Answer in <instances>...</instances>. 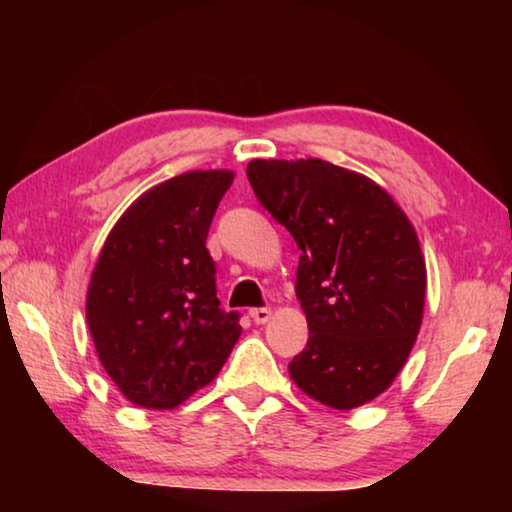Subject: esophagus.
I'll return each mask as SVG.
<instances>
[{
  "label": "esophagus",
  "instance_id": "esophagus-1",
  "mask_svg": "<svg viewBox=\"0 0 512 512\" xmlns=\"http://www.w3.org/2000/svg\"><path fill=\"white\" fill-rule=\"evenodd\" d=\"M272 310L270 307H254V310H249V317L256 321V324H265V321L270 319Z\"/></svg>",
  "mask_w": 512,
  "mask_h": 512
}]
</instances>
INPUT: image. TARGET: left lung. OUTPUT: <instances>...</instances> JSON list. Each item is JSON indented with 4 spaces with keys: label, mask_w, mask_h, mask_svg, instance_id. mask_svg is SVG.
Instances as JSON below:
<instances>
[{
    "label": "left lung",
    "mask_w": 512,
    "mask_h": 512,
    "mask_svg": "<svg viewBox=\"0 0 512 512\" xmlns=\"http://www.w3.org/2000/svg\"><path fill=\"white\" fill-rule=\"evenodd\" d=\"M249 184L300 249L296 296L310 338L289 363L314 401L352 410L394 382L422 326L415 228L363 174L319 158L251 160Z\"/></svg>",
    "instance_id": "obj_1"
}]
</instances>
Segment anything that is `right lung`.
<instances>
[{"mask_svg": "<svg viewBox=\"0 0 512 512\" xmlns=\"http://www.w3.org/2000/svg\"><path fill=\"white\" fill-rule=\"evenodd\" d=\"M233 172L198 170L153 186L111 228L90 277L88 328L128 401L170 410L219 375L240 338L221 310L205 247Z\"/></svg>", "mask_w": 512, "mask_h": 512, "instance_id": "right-lung-1", "label": "right lung"}]
</instances>
